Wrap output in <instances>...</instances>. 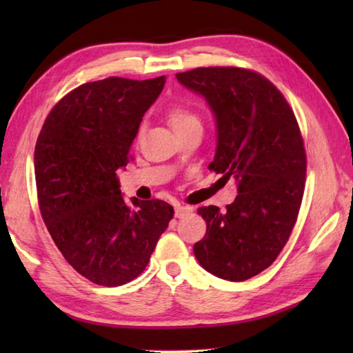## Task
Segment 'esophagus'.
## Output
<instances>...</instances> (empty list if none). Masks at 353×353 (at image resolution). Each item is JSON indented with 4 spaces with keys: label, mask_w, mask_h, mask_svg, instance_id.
<instances>
[{
    "label": "esophagus",
    "mask_w": 353,
    "mask_h": 353,
    "mask_svg": "<svg viewBox=\"0 0 353 353\" xmlns=\"http://www.w3.org/2000/svg\"><path fill=\"white\" fill-rule=\"evenodd\" d=\"M193 212V207H188V205H181V207H176V218H185L187 214H190Z\"/></svg>",
    "instance_id": "esophagus-1"
}]
</instances>
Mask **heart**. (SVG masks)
I'll return each instance as SVG.
<instances>
[{"label":"heart","mask_w":353,"mask_h":353,"mask_svg":"<svg viewBox=\"0 0 353 353\" xmlns=\"http://www.w3.org/2000/svg\"><path fill=\"white\" fill-rule=\"evenodd\" d=\"M168 121L174 129V132L179 130L201 126V117L194 109H191L188 105H176L168 112Z\"/></svg>","instance_id":"heart-1"}]
</instances>
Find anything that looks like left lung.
<instances>
[{
	"label": "left lung",
	"mask_w": 353,
	"mask_h": 353,
	"mask_svg": "<svg viewBox=\"0 0 353 353\" xmlns=\"http://www.w3.org/2000/svg\"><path fill=\"white\" fill-rule=\"evenodd\" d=\"M176 77L205 99L216 119L208 168L234 177L238 188L225 212L198 208L207 232L194 256L213 276L243 282L272 265L296 224L307 176L301 129L283 94L255 71L208 67Z\"/></svg>",
	"instance_id": "1"
}]
</instances>
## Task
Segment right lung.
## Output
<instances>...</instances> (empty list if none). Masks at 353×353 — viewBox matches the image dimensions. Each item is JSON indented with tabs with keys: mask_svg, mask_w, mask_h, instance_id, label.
Segmentation results:
<instances>
[{
	"mask_svg": "<svg viewBox=\"0 0 353 353\" xmlns=\"http://www.w3.org/2000/svg\"><path fill=\"white\" fill-rule=\"evenodd\" d=\"M163 85L165 76L82 83L52 107L40 130L34 170L41 218L65 260L97 285L139 277L174 216L165 201L129 204L118 182Z\"/></svg>",
	"mask_w": 353,
	"mask_h": 353,
	"instance_id": "right-lung-1",
	"label": "right lung"
}]
</instances>
